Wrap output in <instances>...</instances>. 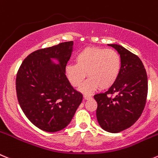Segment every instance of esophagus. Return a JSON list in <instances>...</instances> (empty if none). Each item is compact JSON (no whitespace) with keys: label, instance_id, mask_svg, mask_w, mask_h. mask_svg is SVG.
Wrapping results in <instances>:
<instances>
[{"label":"esophagus","instance_id":"1","mask_svg":"<svg viewBox=\"0 0 158 158\" xmlns=\"http://www.w3.org/2000/svg\"><path fill=\"white\" fill-rule=\"evenodd\" d=\"M84 98H85V100H89V99L91 98V96L87 95V94H85V95H84Z\"/></svg>","mask_w":158,"mask_h":158}]
</instances>
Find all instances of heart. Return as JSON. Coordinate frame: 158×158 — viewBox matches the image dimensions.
Wrapping results in <instances>:
<instances>
[{"label":"heart","mask_w":158,"mask_h":158,"mask_svg":"<svg viewBox=\"0 0 158 158\" xmlns=\"http://www.w3.org/2000/svg\"><path fill=\"white\" fill-rule=\"evenodd\" d=\"M120 56L113 49L87 47L75 56V64L67 65L65 74L70 85L77 88L87 76L88 80L79 91L85 94L94 92L100 86L102 89L112 87L121 71Z\"/></svg>","instance_id":"b5f03b06"}]
</instances>
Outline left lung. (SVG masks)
<instances>
[{
	"instance_id": "left-lung-1",
	"label": "left lung",
	"mask_w": 158,
	"mask_h": 158,
	"mask_svg": "<svg viewBox=\"0 0 158 158\" xmlns=\"http://www.w3.org/2000/svg\"><path fill=\"white\" fill-rule=\"evenodd\" d=\"M119 54L122 67L115 83L105 93L94 96L96 116L102 128L119 133L133 126L142 114L148 95V75L137 56L118 44H108ZM113 94L114 97L110 95Z\"/></svg>"
}]
</instances>
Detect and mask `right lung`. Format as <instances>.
Masks as SVG:
<instances>
[{
    "label": "right lung",
    "mask_w": 158,
    "mask_h": 158,
    "mask_svg": "<svg viewBox=\"0 0 158 158\" xmlns=\"http://www.w3.org/2000/svg\"><path fill=\"white\" fill-rule=\"evenodd\" d=\"M73 46V41L65 42L31 52L18 71L19 105L29 121L43 131L54 133L67 127L82 102V94L65 74Z\"/></svg>",
    "instance_id": "add662e5"
}]
</instances>
